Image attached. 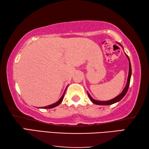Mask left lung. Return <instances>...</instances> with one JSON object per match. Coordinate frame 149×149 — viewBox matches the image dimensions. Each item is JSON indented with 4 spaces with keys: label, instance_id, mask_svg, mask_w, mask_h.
Returning <instances> with one entry per match:
<instances>
[{
    "label": "left lung",
    "instance_id": "obj_1",
    "mask_svg": "<svg viewBox=\"0 0 149 149\" xmlns=\"http://www.w3.org/2000/svg\"><path fill=\"white\" fill-rule=\"evenodd\" d=\"M119 45H121V44L119 43ZM122 46V45H121ZM126 56L128 58V60H129V66H130V68H129V75H128V77H127V84H126L125 87L124 88V89L123 90V91L120 93V94L117 96L116 97H115L114 99H113L112 100H107V101H99V100H96L95 99H93V98L91 97V95L89 94V93H87L88 96H89V98H90V100H91L92 102L94 103L95 104H98V105H110V104H114V103L117 102L118 101H120L121 99H123V97H124L126 93H127L128 89H129V86H130V79H131V76H132V66H131V63H130V60L129 57L127 54H126Z\"/></svg>",
    "mask_w": 149,
    "mask_h": 149
}]
</instances>
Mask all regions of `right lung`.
Masks as SVG:
<instances>
[{"label": "right lung", "instance_id": "right-lung-1", "mask_svg": "<svg viewBox=\"0 0 149 149\" xmlns=\"http://www.w3.org/2000/svg\"><path fill=\"white\" fill-rule=\"evenodd\" d=\"M65 90L64 93H63V95H62V96L61 97V98H60V100H58L56 102H55V103H54V104H52L51 105H49V106H47V107H42V108H45V109H47V108H54V107H57V106H58L60 104V103L62 102L63 99H64V95H65Z\"/></svg>", "mask_w": 149, "mask_h": 149}]
</instances>
